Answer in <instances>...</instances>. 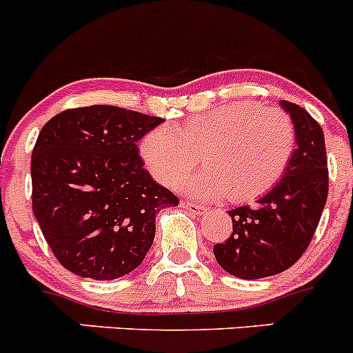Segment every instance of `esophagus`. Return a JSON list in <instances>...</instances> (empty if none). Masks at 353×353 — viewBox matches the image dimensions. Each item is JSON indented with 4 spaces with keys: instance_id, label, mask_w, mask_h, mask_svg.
Here are the masks:
<instances>
[{
    "instance_id": "esophagus-1",
    "label": "esophagus",
    "mask_w": 353,
    "mask_h": 353,
    "mask_svg": "<svg viewBox=\"0 0 353 353\" xmlns=\"http://www.w3.org/2000/svg\"><path fill=\"white\" fill-rule=\"evenodd\" d=\"M182 208H183V210L190 211V213H194V214H204V213H206V208L201 206V204L190 203V201H183Z\"/></svg>"
}]
</instances>
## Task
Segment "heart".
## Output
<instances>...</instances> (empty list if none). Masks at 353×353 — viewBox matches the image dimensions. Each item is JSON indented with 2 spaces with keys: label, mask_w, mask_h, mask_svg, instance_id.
I'll list each match as a JSON object with an SVG mask.
<instances>
[{
  "label": "heart",
  "mask_w": 353,
  "mask_h": 353,
  "mask_svg": "<svg viewBox=\"0 0 353 353\" xmlns=\"http://www.w3.org/2000/svg\"><path fill=\"white\" fill-rule=\"evenodd\" d=\"M296 143L291 117L237 102L189 117L180 126H159L140 140V157L164 185H176L199 163L201 173L182 189L196 199L229 196L248 201L279 182Z\"/></svg>",
  "instance_id": "b5f03b06"
}]
</instances>
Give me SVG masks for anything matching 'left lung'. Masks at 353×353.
<instances>
[{
	"mask_svg": "<svg viewBox=\"0 0 353 353\" xmlns=\"http://www.w3.org/2000/svg\"><path fill=\"white\" fill-rule=\"evenodd\" d=\"M290 114L296 149L283 179L256 199V206L230 210L232 234L213 248L218 265L239 279H263L300 260L310 244L327 199V157L317 121L296 103H279Z\"/></svg>",
	"mask_w": 353,
	"mask_h": 353,
	"instance_id": "8db88e82",
	"label": "left lung"
}]
</instances>
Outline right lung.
<instances>
[{
	"mask_svg": "<svg viewBox=\"0 0 353 353\" xmlns=\"http://www.w3.org/2000/svg\"><path fill=\"white\" fill-rule=\"evenodd\" d=\"M161 117L114 105L57 114L31 159L32 211L57 260L79 277L119 279L150 250L156 214L179 204L143 168L137 142Z\"/></svg>",
	"mask_w": 353,
	"mask_h": 353,
	"instance_id": "add662e5",
	"label": "right lung"
}]
</instances>
